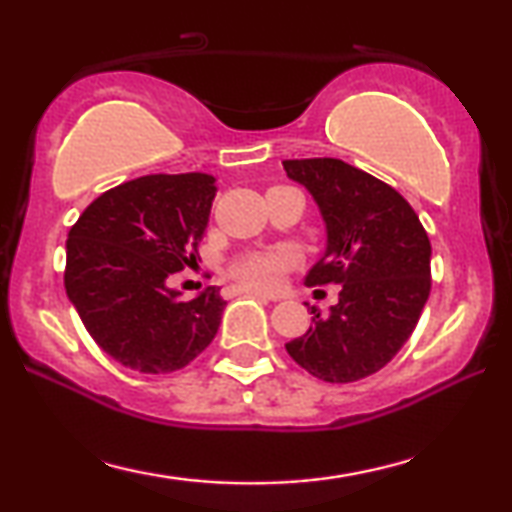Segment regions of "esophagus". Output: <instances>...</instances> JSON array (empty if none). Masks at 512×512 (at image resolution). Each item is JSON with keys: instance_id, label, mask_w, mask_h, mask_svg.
<instances>
[{"instance_id": "esophagus-1", "label": "esophagus", "mask_w": 512, "mask_h": 512, "mask_svg": "<svg viewBox=\"0 0 512 512\" xmlns=\"http://www.w3.org/2000/svg\"><path fill=\"white\" fill-rule=\"evenodd\" d=\"M228 298H235V296H242V293H247V296H258V298H265V300H277V296H268V293L258 291V289H249V286H228L226 291Z\"/></svg>"}]
</instances>
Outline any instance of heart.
Instances as JSON below:
<instances>
[{
	"mask_svg": "<svg viewBox=\"0 0 512 512\" xmlns=\"http://www.w3.org/2000/svg\"><path fill=\"white\" fill-rule=\"evenodd\" d=\"M296 263L291 249L277 247V249H265V251H249L240 258H235L230 265V275L237 282L256 286V289H272L282 282L284 272Z\"/></svg>",
	"mask_w": 512,
	"mask_h": 512,
	"instance_id": "obj_1",
	"label": "heart"
}]
</instances>
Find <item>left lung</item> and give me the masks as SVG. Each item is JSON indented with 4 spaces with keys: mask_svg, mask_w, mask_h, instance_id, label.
<instances>
[{
    "mask_svg": "<svg viewBox=\"0 0 512 512\" xmlns=\"http://www.w3.org/2000/svg\"><path fill=\"white\" fill-rule=\"evenodd\" d=\"M326 223V251L307 286L342 284L338 305L286 342L300 368L345 384L377 373L415 331L431 291V242L396 188L338 158L284 160Z\"/></svg>",
    "mask_w": 512,
    "mask_h": 512,
    "instance_id": "obj_1",
    "label": "left lung"
}]
</instances>
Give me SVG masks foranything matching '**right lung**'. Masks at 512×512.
Listing matches in <instances>:
<instances>
[{
    "instance_id": "obj_1",
    "label": "right lung",
    "mask_w": 512,
    "mask_h": 512,
    "mask_svg": "<svg viewBox=\"0 0 512 512\" xmlns=\"http://www.w3.org/2000/svg\"><path fill=\"white\" fill-rule=\"evenodd\" d=\"M214 177L149 174L90 202L67 237L65 289L102 352L139 373H172L219 331L226 300L209 286L181 298L167 279L198 256Z\"/></svg>"
}]
</instances>
